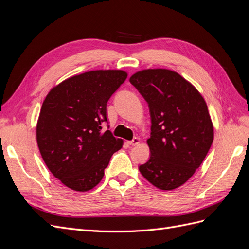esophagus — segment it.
Instances as JSON below:
<instances>
[{
  "label": "esophagus",
  "instance_id": "1",
  "mask_svg": "<svg viewBox=\"0 0 249 249\" xmlns=\"http://www.w3.org/2000/svg\"><path fill=\"white\" fill-rule=\"evenodd\" d=\"M139 142H140V139L138 137H135V138H133V140L127 141V143H129L130 145H137Z\"/></svg>",
  "mask_w": 249,
  "mask_h": 249
}]
</instances>
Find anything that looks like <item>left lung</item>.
I'll use <instances>...</instances> for the list:
<instances>
[{
    "label": "left lung",
    "instance_id": "8db88e82",
    "mask_svg": "<svg viewBox=\"0 0 249 249\" xmlns=\"http://www.w3.org/2000/svg\"><path fill=\"white\" fill-rule=\"evenodd\" d=\"M131 84L148 104L150 157L141 175L161 190L182 186L209 152L214 129L207 104L191 83L163 69L134 73Z\"/></svg>",
    "mask_w": 249,
    "mask_h": 249
}]
</instances>
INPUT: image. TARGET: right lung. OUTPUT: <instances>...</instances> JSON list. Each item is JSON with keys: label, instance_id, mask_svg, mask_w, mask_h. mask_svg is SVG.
<instances>
[{"label": "right lung", "instance_id": "1", "mask_svg": "<svg viewBox=\"0 0 249 249\" xmlns=\"http://www.w3.org/2000/svg\"><path fill=\"white\" fill-rule=\"evenodd\" d=\"M127 77L124 71H91L66 79L43 101L36 126L42 159L61 183L84 192L99 184L112 155L123 146L103 124L107 103Z\"/></svg>", "mask_w": 249, "mask_h": 249}]
</instances>
